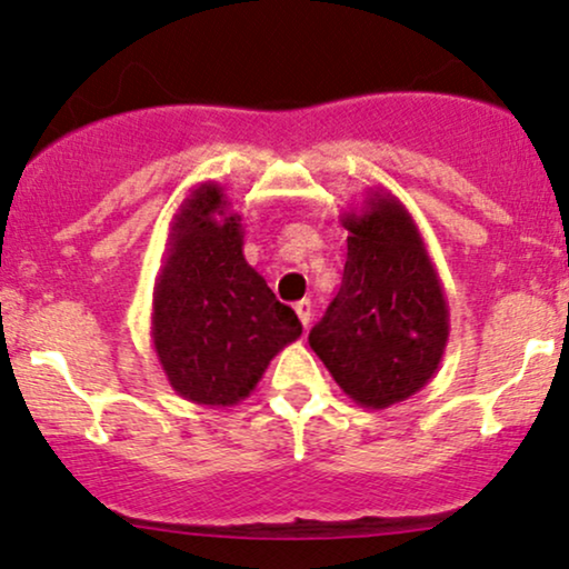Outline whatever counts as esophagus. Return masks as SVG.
<instances>
[{
	"instance_id": "esophagus-1",
	"label": "esophagus",
	"mask_w": 569,
	"mask_h": 569,
	"mask_svg": "<svg viewBox=\"0 0 569 569\" xmlns=\"http://www.w3.org/2000/svg\"><path fill=\"white\" fill-rule=\"evenodd\" d=\"M293 312H297L299 321H302V326L307 329V326H310V321H312V305H310V299H302V302L293 305Z\"/></svg>"
}]
</instances>
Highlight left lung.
I'll return each instance as SVG.
<instances>
[{
    "mask_svg": "<svg viewBox=\"0 0 569 569\" xmlns=\"http://www.w3.org/2000/svg\"><path fill=\"white\" fill-rule=\"evenodd\" d=\"M342 286L310 348L358 407L388 409L430 382L449 339V305L411 213L390 192L342 213Z\"/></svg>",
    "mask_w": 569,
    "mask_h": 569,
    "instance_id": "8db88e82",
    "label": "left lung"
}]
</instances>
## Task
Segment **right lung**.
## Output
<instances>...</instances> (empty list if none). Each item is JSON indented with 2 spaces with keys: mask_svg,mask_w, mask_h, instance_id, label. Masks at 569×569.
Listing matches in <instances>:
<instances>
[{
  "mask_svg": "<svg viewBox=\"0 0 569 569\" xmlns=\"http://www.w3.org/2000/svg\"><path fill=\"white\" fill-rule=\"evenodd\" d=\"M240 221L217 181L194 187L171 221L154 283V352L176 393L200 407L243 401L302 335L297 312L246 262Z\"/></svg>",
  "mask_w": 569,
  "mask_h": 569,
  "instance_id": "add662e5",
  "label": "right lung"
}]
</instances>
